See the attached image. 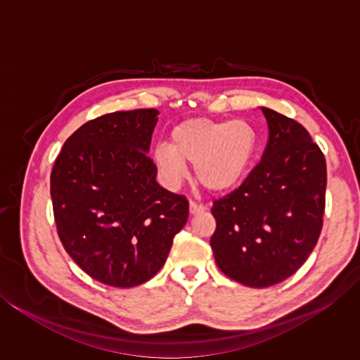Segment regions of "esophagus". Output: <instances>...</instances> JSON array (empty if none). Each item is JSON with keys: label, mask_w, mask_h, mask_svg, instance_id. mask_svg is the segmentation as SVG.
<instances>
[{"label": "esophagus", "mask_w": 360, "mask_h": 360, "mask_svg": "<svg viewBox=\"0 0 360 360\" xmlns=\"http://www.w3.org/2000/svg\"><path fill=\"white\" fill-rule=\"evenodd\" d=\"M206 208L203 205H200L197 202H191L188 203V211H191V214H200V212H203Z\"/></svg>", "instance_id": "1"}]
</instances>
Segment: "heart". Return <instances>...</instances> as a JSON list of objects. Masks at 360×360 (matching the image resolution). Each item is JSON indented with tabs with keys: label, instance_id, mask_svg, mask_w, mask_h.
<instances>
[{
	"label": "heart",
	"instance_id": "obj_1",
	"mask_svg": "<svg viewBox=\"0 0 360 360\" xmlns=\"http://www.w3.org/2000/svg\"><path fill=\"white\" fill-rule=\"evenodd\" d=\"M257 138L245 120L192 119L174 127L169 146L152 150L158 173L169 186L186 178L193 165L195 179L210 192H224L245 178Z\"/></svg>",
	"mask_w": 360,
	"mask_h": 360
}]
</instances>
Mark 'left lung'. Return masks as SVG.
I'll return each instance as SVG.
<instances>
[{
  "label": "left lung",
  "mask_w": 360,
  "mask_h": 360,
  "mask_svg": "<svg viewBox=\"0 0 360 360\" xmlns=\"http://www.w3.org/2000/svg\"><path fill=\"white\" fill-rule=\"evenodd\" d=\"M268 143L245 182L211 208V248L224 275L268 288L294 275L318 243L326 206V158L303 125L262 106Z\"/></svg>",
  "instance_id": "1"
}]
</instances>
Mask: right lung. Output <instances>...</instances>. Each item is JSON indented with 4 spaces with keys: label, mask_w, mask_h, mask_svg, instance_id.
I'll return each mask as SVG.
<instances>
[{
    "label": "right lung",
    "mask_w": 360,
    "mask_h": 360,
    "mask_svg": "<svg viewBox=\"0 0 360 360\" xmlns=\"http://www.w3.org/2000/svg\"><path fill=\"white\" fill-rule=\"evenodd\" d=\"M157 109L105 114L66 139L51 174L57 231L96 281L133 288L165 264L188 217L182 195L158 186L148 157Z\"/></svg>",
    "instance_id": "obj_1"
}]
</instances>
